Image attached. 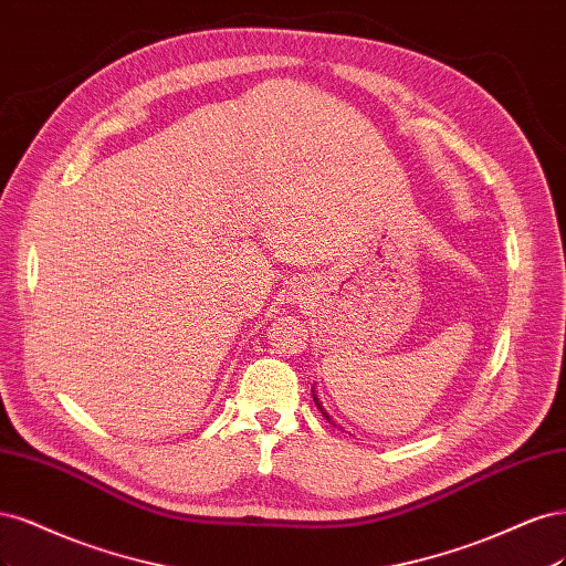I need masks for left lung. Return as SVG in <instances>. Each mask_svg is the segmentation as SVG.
Masks as SVG:
<instances>
[{"instance_id":"1","label":"left lung","mask_w":566,"mask_h":566,"mask_svg":"<svg viewBox=\"0 0 566 566\" xmlns=\"http://www.w3.org/2000/svg\"><path fill=\"white\" fill-rule=\"evenodd\" d=\"M313 399H315V405H317V409H319V411H322V416H324V418H326V421H332V416H329V413H326V411H324V407H322V405H319V399H317V395H315V390H313Z\"/></svg>"}]
</instances>
